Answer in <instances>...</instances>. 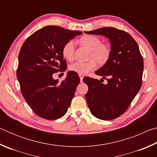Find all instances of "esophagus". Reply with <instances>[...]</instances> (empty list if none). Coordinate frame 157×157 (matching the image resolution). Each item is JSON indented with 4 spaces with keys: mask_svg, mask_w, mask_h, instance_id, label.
Segmentation results:
<instances>
[{
    "mask_svg": "<svg viewBox=\"0 0 157 157\" xmlns=\"http://www.w3.org/2000/svg\"><path fill=\"white\" fill-rule=\"evenodd\" d=\"M79 78H80V81L82 82V80H83V78H84V76L81 75H79Z\"/></svg>",
    "mask_w": 157,
    "mask_h": 157,
    "instance_id": "34e87169",
    "label": "esophagus"
}]
</instances>
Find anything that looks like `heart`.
<instances>
[{
	"label": "heart",
	"mask_w": 157,
	"mask_h": 157,
	"mask_svg": "<svg viewBox=\"0 0 157 157\" xmlns=\"http://www.w3.org/2000/svg\"><path fill=\"white\" fill-rule=\"evenodd\" d=\"M79 43L82 46L91 50L90 58H94L97 62L103 64L107 62L111 55V48L107 45L102 44L100 38L91 34H86L79 39ZM63 57L66 59L72 62L74 59L75 50L72 41H69L63 47ZM97 63L94 59L87 62H76L69 66V70L81 75H85L90 71L95 70Z\"/></svg>",
	"instance_id": "heart-1"
}]
</instances>
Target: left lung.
Returning <instances> with one entry per match:
<instances>
[{
	"label": "left lung",
	"mask_w": 157,
	"mask_h": 157,
	"mask_svg": "<svg viewBox=\"0 0 157 157\" xmlns=\"http://www.w3.org/2000/svg\"><path fill=\"white\" fill-rule=\"evenodd\" d=\"M85 33L110 41L109 59L95 73L107 84L89 77L83 81L89 88L86 99L91 113L101 120H113L125 112L141 87L143 58L136 41L125 31L105 27Z\"/></svg>",
	"instance_id": "1"
}]
</instances>
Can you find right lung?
Wrapping results in <instances>:
<instances>
[{
  "instance_id": "add662e5",
  "label": "right lung",
  "mask_w": 157,
  "mask_h": 157,
  "mask_svg": "<svg viewBox=\"0 0 157 157\" xmlns=\"http://www.w3.org/2000/svg\"><path fill=\"white\" fill-rule=\"evenodd\" d=\"M82 33L59 26H46L31 34L21 47L17 70L21 91L41 118L56 120L64 116L70 107L80 82L78 73L69 71L61 83L52 78V74L66 71L63 47Z\"/></svg>"
}]
</instances>
